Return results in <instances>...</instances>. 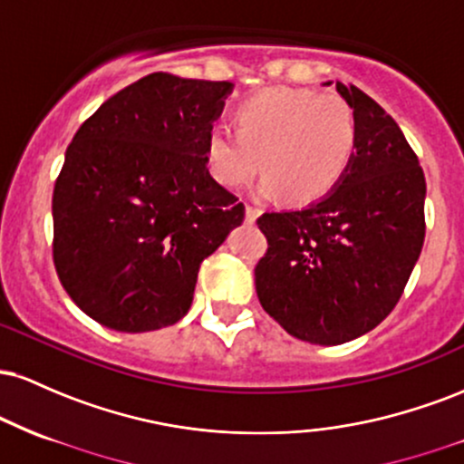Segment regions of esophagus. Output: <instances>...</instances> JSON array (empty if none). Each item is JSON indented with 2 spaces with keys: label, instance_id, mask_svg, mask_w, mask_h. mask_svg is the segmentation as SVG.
<instances>
[{
  "label": "esophagus",
  "instance_id": "1",
  "mask_svg": "<svg viewBox=\"0 0 464 464\" xmlns=\"http://www.w3.org/2000/svg\"><path fill=\"white\" fill-rule=\"evenodd\" d=\"M259 214H262V209H259V207L246 205V222H248V225H253V222L259 218Z\"/></svg>",
  "mask_w": 464,
  "mask_h": 464
}]
</instances>
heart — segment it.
I'll return each mask as SVG.
<instances>
[{
	"label": "heart",
	"instance_id": "1",
	"mask_svg": "<svg viewBox=\"0 0 464 464\" xmlns=\"http://www.w3.org/2000/svg\"><path fill=\"white\" fill-rule=\"evenodd\" d=\"M233 132L211 129L205 163L225 188L239 189L264 172L262 194L295 205L324 198L358 152V117L340 95L266 89L233 111Z\"/></svg>",
	"mask_w": 464,
	"mask_h": 464
}]
</instances>
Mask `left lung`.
I'll use <instances>...</instances> for the list:
<instances>
[{
  "mask_svg": "<svg viewBox=\"0 0 464 464\" xmlns=\"http://www.w3.org/2000/svg\"><path fill=\"white\" fill-rule=\"evenodd\" d=\"M332 84V82H324ZM360 126L358 152L332 194L257 220L259 303L287 334L343 344L401 299L425 239V177L397 121L353 84L335 82Z\"/></svg>",
  "mask_w": 464,
  "mask_h": 464,
  "instance_id": "obj_1",
  "label": "left lung"
}]
</instances>
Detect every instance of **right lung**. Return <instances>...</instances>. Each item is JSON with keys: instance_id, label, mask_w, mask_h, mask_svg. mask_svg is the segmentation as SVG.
<instances>
[{"instance_id": "right-lung-1", "label": "right lung", "mask_w": 464, "mask_h": 464, "mask_svg": "<svg viewBox=\"0 0 464 464\" xmlns=\"http://www.w3.org/2000/svg\"><path fill=\"white\" fill-rule=\"evenodd\" d=\"M233 82L150 73L80 126L54 185V266L72 301L115 332L185 316L202 259L244 222L205 137Z\"/></svg>"}]
</instances>
